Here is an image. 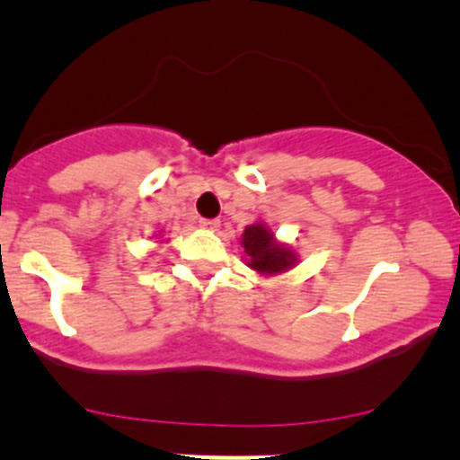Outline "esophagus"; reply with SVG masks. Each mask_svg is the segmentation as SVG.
Segmentation results:
<instances>
[{
  "instance_id": "obj_1",
  "label": "esophagus",
  "mask_w": 460,
  "mask_h": 460,
  "mask_svg": "<svg viewBox=\"0 0 460 460\" xmlns=\"http://www.w3.org/2000/svg\"><path fill=\"white\" fill-rule=\"evenodd\" d=\"M200 225L208 231H217V226H220V220H216V217H202Z\"/></svg>"
}]
</instances>
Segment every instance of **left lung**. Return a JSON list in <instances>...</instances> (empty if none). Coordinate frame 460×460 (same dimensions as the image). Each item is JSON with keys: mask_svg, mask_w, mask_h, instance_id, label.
I'll use <instances>...</instances> for the list:
<instances>
[{"mask_svg": "<svg viewBox=\"0 0 460 460\" xmlns=\"http://www.w3.org/2000/svg\"><path fill=\"white\" fill-rule=\"evenodd\" d=\"M243 247L249 258V267L262 273H280L294 262V253L273 243V235L262 225H252L244 229Z\"/></svg>", "mask_w": 460, "mask_h": 460, "instance_id": "obj_1", "label": "left lung"}]
</instances>
